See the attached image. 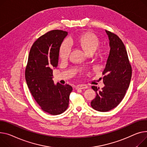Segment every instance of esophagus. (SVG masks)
<instances>
[{
  "label": "esophagus",
  "instance_id": "obj_1",
  "mask_svg": "<svg viewBox=\"0 0 147 147\" xmlns=\"http://www.w3.org/2000/svg\"><path fill=\"white\" fill-rule=\"evenodd\" d=\"M86 87L83 86V85H78L76 87V90H78V89H86Z\"/></svg>",
  "mask_w": 147,
  "mask_h": 147
}]
</instances>
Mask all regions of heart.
Masks as SVG:
<instances>
[{
  "mask_svg": "<svg viewBox=\"0 0 147 147\" xmlns=\"http://www.w3.org/2000/svg\"><path fill=\"white\" fill-rule=\"evenodd\" d=\"M76 41L89 53L94 52L99 44V40L96 35L92 32H86L79 38H76ZM72 48V43L70 39L67 38L61 44L59 55L63 60H65L69 56Z\"/></svg>",
  "mask_w": 147,
  "mask_h": 147,
  "instance_id": "heart-1",
  "label": "heart"
}]
</instances>
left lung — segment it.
<instances>
[{
	"mask_svg": "<svg viewBox=\"0 0 147 147\" xmlns=\"http://www.w3.org/2000/svg\"><path fill=\"white\" fill-rule=\"evenodd\" d=\"M109 38L110 51L107 59L103 82L105 85L102 90L96 86L92 88L96 96L91 102L93 108L99 112H107L118 106L128 89L132 68L125 47L116 34L105 30Z\"/></svg>",
	"mask_w": 147,
	"mask_h": 147,
	"instance_id": "obj_1",
	"label": "left lung"
}]
</instances>
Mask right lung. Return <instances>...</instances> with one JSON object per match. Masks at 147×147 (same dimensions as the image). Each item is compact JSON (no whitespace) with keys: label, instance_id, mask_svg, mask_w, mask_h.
<instances>
[{"label":"right lung","instance_id":"add662e5","mask_svg":"<svg viewBox=\"0 0 147 147\" xmlns=\"http://www.w3.org/2000/svg\"><path fill=\"white\" fill-rule=\"evenodd\" d=\"M68 32L53 30L42 35L33 44L25 70V79L34 99L45 112L53 115L63 113L68 106L73 88L68 84H56L53 68L58 63L60 46Z\"/></svg>","mask_w":147,"mask_h":147}]
</instances>
